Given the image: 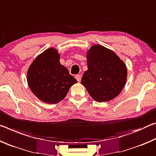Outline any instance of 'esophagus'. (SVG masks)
<instances>
[{"instance_id":"esophagus-1","label":"esophagus","mask_w":156,"mask_h":156,"mask_svg":"<svg viewBox=\"0 0 156 156\" xmlns=\"http://www.w3.org/2000/svg\"><path fill=\"white\" fill-rule=\"evenodd\" d=\"M75 78H76V80H77L78 82H80L81 81V76L80 75H76L75 76Z\"/></svg>"}]
</instances>
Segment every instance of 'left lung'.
I'll return each instance as SVG.
<instances>
[{"label":"left lung","mask_w":156,"mask_h":156,"mask_svg":"<svg viewBox=\"0 0 156 156\" xmlns=\"http://www.w3.org/2000/svg\"><path fill=\"white\" fill-rule=\"evenodd\" d=\"M88 69L81 84L96 102H108L118 96L127 77L126 65L114 52L100 44L87 52Z\"/></svg>","instance_id":"8db88e82"}]
</instances>
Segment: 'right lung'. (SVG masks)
<instances>
[{"label": "right lung", "instance_id": "1", "mask_svg": "<svg viewBox=\"0 0 156 156\" xmlns=\"http://www.w3.org/2000/svg\"><path fill=\"white\" fill-rule=\"evenodd\" d=\"M29 87L39 100L56 104L67 96L73 84L77 83L67 68L60 62V54L55 48H49L38 55L27 73Z\"/></svg>", "mask_w": 156, "mask_h": 156}]
</instances>
